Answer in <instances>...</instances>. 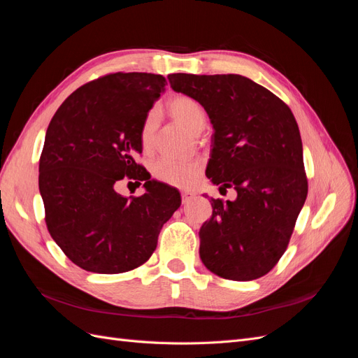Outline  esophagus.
I'll use <instances>...</instances> for the list:
<instances>
[{"label": "esophagus", "instance_id": "esophagus-1", "mask_svg": "<svg viewBox=\"0 0 358 358\" xmlns=\"http://www.w3.org/2000/svg\"><path fill=\"white\" fill-rule=\"evenodd\" d=\"M196 197V192L192 191H182V201L183 203H188L191 199Z\"/></svg>", "mask_w": 358, "mask_h": 358}]
</instances>
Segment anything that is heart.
Masks as SVG:
<instances>
[{
	"label": "heart",
	"instance_id": "obj_1",
	"mask_svg": "<svg viewBox=\"0 0 358 358\" xmlns=\"http://www.w3.org/2000/svg\"><path fill=\"white\" fill-rule=\"evenodd\" d=\"M167 112L176 122L185 127L192 134H200L206 127V113L199 101L188 95H176L167 103ZM157 121L155 115L149 113L140 128V142L142 148L149 152L155 143ZM201 170L200 159L189 161H171L162 158L152 167V175L157 180L164 182L173 187H188L197 179Z\"/></svg>",
	"mask_w": 358,
	"mask_h": 358
}]
</instances>
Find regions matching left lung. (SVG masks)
I'll list each match as a JSON object with an SVG mask.
<instances>
[{"mask_svg": "<svg viewBox=\"0 0 358 358\" xmlns=\"http://www.w3.org/2000/svg\"><path fill=\"white\" fill-rule=\"evenodd\" d=\"M173 91L199 101L213 125L206 176L237 199H212L200 258L224 279L267 275L287 251L308 196L301 138L289 107L241 74H169Z\"/></svg>", "mask_w": 358, "mask_h": 358, "instance_id": "1", "label": "left lung"}]
</instances>
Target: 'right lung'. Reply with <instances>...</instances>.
I'll return each mask as SVG.
<instances>
[{"instance_id": "1", "label": "right lung", "mask_w": 358, "mask_h": 358, "mask_svg": "<svg viewBox=\"0 0 358 358\" xmlns=\"http://www.w3.org/2000/svg\"><path fill=\"white\" fill-rule=\"evenodd\" d=\"M166 79L152 73H109L64 101L48 127L38 188L52 239L71 262L94 273L129 272L146 263L158 234L180 206V194L150 180L136 161L140 128ZM122 178L147 192L122 198Z\"/></svg>"}]
</instances>
